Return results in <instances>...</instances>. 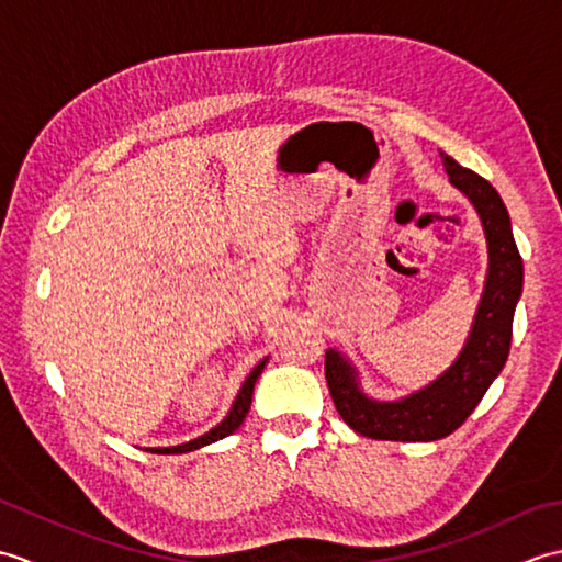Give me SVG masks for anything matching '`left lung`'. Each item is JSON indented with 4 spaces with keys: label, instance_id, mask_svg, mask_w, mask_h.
Masks as SVG:
<instances>
[{
    "label": "left lung",
    "instance_id": "left-lung-1",
    "mask_svg": "<svg viewBox=\"0 0 562 562\" xmlns=\"http://www.w3.org/2000/svg\"><path fill=\"white\" fill-rule=\"evenodd\" d=\"M449 183L475 207L487 241V274L473 326L457 360L435 381L398 401L367 396L355 364L338 350H326V381L336 411L355 432L369 439L435 441L465 423L503 372L512 342V321L524 288L521 256L512 222L497 190L445 151H439Z\"/></svg>",
    "mask_w": 562,
    "mask_h": 562
}]
</instances>
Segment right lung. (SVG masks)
I'll return each mask as SVG.
<instances>
[{
    "label": "right lung",
    "mask_w": 562,
    "mask_h": 562,
    "mask_svg": "<svg viewBox=\"0 0 562 562\" xmlns=\"http://www.w3.org/2000/svg\"><path fill=\"white\" fill-rule=\"evenodd\" d=\"M266 362H268V357H266V360H260L254 372L246 376L241 389H238V393H236V398L232 403L229 413H226L224 420L220 425H214L210 432H205V435L198 437V439H190V441H186V445H178V447H154L149 451L151 453H188V451H195L200 447H207V445H212V441H217V439L229 437L234 429L241 427V423L246 420V415L250 411V401H254V386H256V381H258V376L262 372V367H266Z\"/></svg>",
    "instance_id": "1"
}]
</instances>
